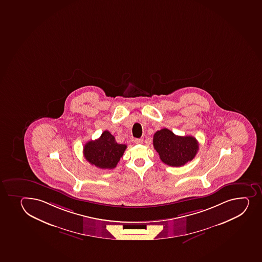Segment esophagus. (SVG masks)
I'll list each match as a JSON object with an SVG mask.
<instances>
[{
    "label": "esophagus",
    "mask_w": 262,
    "mask_h": 262,
    "mask_svg": "<svg viewBox=\"0 0 262 262\" xmlns=\"http://www.w3.org/2000/svg\"><path fill=\"white\" fill-rule=\"evenodd\" d=\"M134 141H135V143H137V144H142L143 142V138H136Z\"/></svg>",
    "instance_id": "1"
}]
</instances>
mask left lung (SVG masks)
Segmentation results:
<instances>
[{"instance_id": "obj_1", "label": "left lung", "mask_w": 262, "mask_h": 262, "mask_svg": "<svg viewBox=\"0 0 262 262\" xmlns=\"http://www.w3.org/2000/svg\"><path fill=\"white\" fill-rule=\"evenodd\" d=\"M153 145L160 159L171 167H181L192 161L199 150V143L192 136H176L170 129L157 130Z\"/></svg>"}]
</instances>
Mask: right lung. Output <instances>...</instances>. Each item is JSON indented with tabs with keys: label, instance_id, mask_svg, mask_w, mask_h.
<instances>
[{
	"label": "right lung",
	"instance_id": "add662e5",
	"mask_svg": "<svg viewBox=\"0 0 262 262\" xmlns=\"http://www.w3.org/2000/svg\"><path fill=\"white\" fill-rule=\"evenodd\" d=\"M126 144H120L108 130H105L100 138L89 141L84 145L83 155L86 161L102 169L116 167L123 157Z\"/></svg>",
	"mask_w": 262,
	"mask_h": 262
}]
</instances>
